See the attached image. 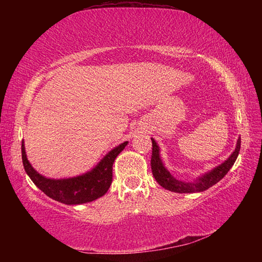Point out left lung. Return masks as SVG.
Listing matches in <instances>:
<instances>
[{
	"mask_svg": "<svg viewBox=\"0 0 262 262\" xmlns=\"http://www.w3.org/2000/svg\"><path fill=\"white\" fill-rule=\"evenodd\" d=\"M152 141V155H151V171L152 174L156 179L157 183L164 187L165 189L171 190V192L176 193H198V192H203V190L208 189L211 186L219 183L221 179H223V177L228 173L230 168L236 162L238 157L239 150H241V137H239L237 141V147L234 149V151L231 154L227 161L222 163L221 165L216 166L212 168L211 171L207 172L201 177H199L196 180L194 181H183L176 179L173 176H171L170 172H168L159 156V147L156 143V141L151 139Z\"/></svg>",
	"mask_w": 262,
	"mask_h": 262,
	"instance_id": "left-lung-1",
	"label": "left lung"
}]
</instances>
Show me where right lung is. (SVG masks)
I'll use <instances>...</instances> for the list:
<instances>
[{"instance_id": "right-lung-1", "label": "right lung", "mask_w": 262, "mask_h": 262, "mask_svg": "<svg viewBox=\"0 0 262 262\" xmlns=\"http://www.w3.org/2000/svg\"><path fill=\"white\" fill-rule=\"evenodd\" d=\"M127 143L123 142L111 150L90 172L68 179H50L39 174L28 161L24 142H21V159L26 173L47 196L64 205H81L97 200L107 192L112 184L113 163Z\"/></svg>"}]
</instances>
